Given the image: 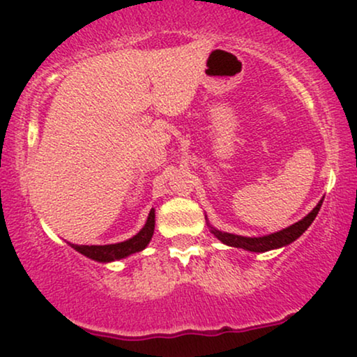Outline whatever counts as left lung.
<instances>
[{
  "instance_id": "8db88e82",
  "label": "left lung",
  "mask_w": 357,
  "mask_h": 357,
  "mask_svg": "<svg viewBox=\"0 0 357 357\" xmlns=\"http://www.w3.org/2000/svg\"><path fill=\"white\" fill-rule=\"evenodd\" d=\"M321 203H324V198L320 199L319 204H317V206L312 209V211L307 214L302 221L292 224V226L282 229L280 232L270 234V236L242 237V236H234V234L216 231V229H213L211 232L219 238V241L227 243V245L245 248V250H250V252H266V250H271V248H280V247L287 245V243L294 242L297 237H301L302 234L307 231V227L314 222L317 214H319Z\"/></svg>"
}]
</instances>
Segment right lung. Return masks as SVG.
<instances>
[{
    "label": "right lung",
    "mask_w": 357,
    "mask_h": 357,
    "mask_svg": "<svg viewBox=\"0 0 357 357\" xmlns=\"http://www.w3.org/2000/svg\"><path fill=\"white\" fill-rule=\"evenodd\" d=\"M153 234H154V211L151 209L144 227L141 229L135 237H131L130 241L112 243V245H75V243H71V247L79 253H82V255L92 258V260L114 261V260H120V258L128 257L131 253L143 250V248L149 243Z\"/></svg>",
    "instance_id": "1"
}]
</instances>
